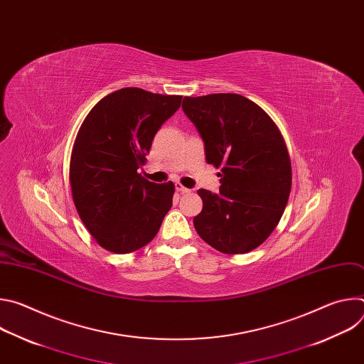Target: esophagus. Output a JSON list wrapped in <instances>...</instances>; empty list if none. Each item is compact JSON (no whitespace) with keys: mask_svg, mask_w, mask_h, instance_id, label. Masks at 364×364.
<instances>
[{"mask_svg":"<svg viewBox=\"0 0 364 364\" xmlns=\"http://www.w3.org/2000/svg\"><path fill=\"white\" fill-rule=\"evenodd\" d=\"M176 190L180 193V194H186V193H190V190L187 187H184L181 183H176Z\"/></svg>","mask_w":364,"mask_h":364,"instance_id":"34e87169","label":"esophagus"}]
</instances>
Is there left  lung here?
Wrapping results in <instances>:
<instances>
[{
	"label": "left lung",
	"mask_w": 364,
	"mask_h": 364,
	"mask_svg": "<svg viewBox=\"0 0 364 364\" xmlns=\"http://www.w3.org/2000/svg\"><path fill=\"white\" fill-rule=\"evenodd\" d=\"M183 111L204 141L207 164L220 168V190L200 188L198 236L222 253H247L278 226L292 186L285 139L272 118L237 93L183 99Z\"/></svg>",
	"instance_id": "1"
}]
</instances>
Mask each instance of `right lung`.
Returning a JSON list of instances; mask_svg holds the SVG:
<instances>
[{
	"mask_svg": "<svg viewBox=\"0 0 364 364\" xmlns=\"http://www.w3.org/2000/svg\"><path fill=\"white\" fill-rule=\"evenodd\" d=\"M180 95L124 87L100 99L82 122L69 181L77 215L96 243L131 253L159 233L173 205L174 183L155 184L145 166L154 135L181 105Z\"/></svg>",
	"mask_w": 364,
	"mask_h": 364,
	"instance_id": "obj_1",
	"label": "right lung"
}]
</instances>
